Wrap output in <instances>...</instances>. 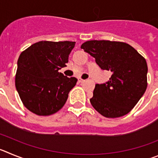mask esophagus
I'll use <instances>...</instances> for the list:
<instances>
[{
  "instance_id": "1",
  "label": "esophagus",
  "mask_w": 158,
  "mask_h": 158,
  "mask_svg": "<svg viewBox=\"0 0 158 158\" xmlns=\"http://www.w3.org/2000/svg\"><path fill=\"white\" fill-rule=\"evenodd\" d=\"M79 82H85V80H84V79H81V78H79Z\"/></svg>"
}]
</instances>
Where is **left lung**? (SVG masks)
<instances>
[{
  "instance_id": "left-lung-1",
  "label": "left lung",
  "mask_w": 158,
  "mask_h": 158,
  "mask_svg": "<svg viewBox=\"0 0 158 158\" xmlns=\"http://www.w3.org/2000/svg\"><path fill=\"white\" fill-rule=\"evenodd\" d=\"M81 49L95 58L101 69L112 72L109 81L96 84L92 106L107 118L123 116L135 106L147 87V64L136 49L122 42L91 40Z\"/></svg>"
}]
</instances>
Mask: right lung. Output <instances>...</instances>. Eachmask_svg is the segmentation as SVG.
Segmentation results:
<instances>
[{
    "mask_svg": "<svg viewBox=\"0 0 158 158\" xmlns=\"http://www.w3.org/2000/svg\"><path fill=\"white\" fill-rule=\"evenodd\" d=\"M76 42L41 41L21 52L15 83L23 106L31 113L45 116L64 106L77 79L58 71L66 66Z\"/></svg>",
    "mask_w": 158,
    "mask_h": 158,
    "instance_id": "right-lung-1",
    "label": "right lung"
}]
</instances>
